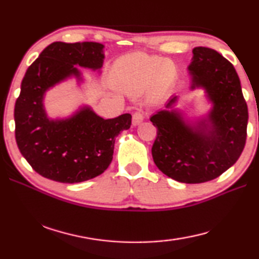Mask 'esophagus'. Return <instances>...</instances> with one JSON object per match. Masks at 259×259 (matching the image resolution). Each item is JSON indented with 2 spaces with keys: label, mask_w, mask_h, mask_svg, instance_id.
<instances>
[{
  "label": "esophagus",
  "mask_w": 259,
  "mask_h": 259,
  "mask_svg": "<svg viewBox=\"0 0 259 259\" xmlns=\"http://www.w3.org/2000/svg\"><path fill=\"white\" fill-rule=\"evenodd\" d=\"M144 119H145V114L143 112H136L133 115V124L138 125L139 123H142Z\"/></svg>",
  "instance_id": "34e87169"
}]
</instances>
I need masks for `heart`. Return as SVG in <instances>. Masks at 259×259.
<instances>
[{
    "mask_svg": "<svg viewBox=\"0 0 259 259\" xmlns=\"http://www.w3.org/2000/svg\"><path fill=\"white\" fill-rule=\"evenodd\" d=\"M176 74L174 61L143 52L122 57L114 67L117 84L135 94L143 93L151 87L156 93H163L172 84Z\"/></svg>",
    "mask_w": 259,
    "mask_h": 259,
    "instance_id": "heart-1",
    "label": "heart"
}]
</instances>
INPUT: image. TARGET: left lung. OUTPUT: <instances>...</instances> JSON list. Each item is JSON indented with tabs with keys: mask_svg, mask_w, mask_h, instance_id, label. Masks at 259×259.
I'll use <instances>...</instances> for the list:
<instances>
[{
	"mask_svg": "<svg viewBox=\"0 0 259 259\" xmlns=\"http://www.w3.org/2000/svg\"><path fill=\"white\" fill-rule=\"evenodd\" d=\"M188 69L192 89L203 87L213 104L208 121L187 125L174 109L153 115L151 122L157 135L152 155L168 177L199 184L219 177L238 161L247 139L248 106L235 68L216 50L194 48ZM176 98L170 99L166 107H171Z\"/></svg>",
	"mask_w": 259,
	"mask_h": 259,
	"instance_id": "left-lung-1",
	"label": "left lung"
}]
</instances>
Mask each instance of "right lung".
Listing matches in <instances>:
<instances>
[{"label": "right lung", "instance_id": "obj_1", "mask_svg": "<svg viewBox=\"0 0 259 259\" xmlns=\"http://www.w3.org/2000/svg\"><path fill=\"white\" fill-rule=\"evenodd\" d=\"M103 48L97 42H54L30 65L15 105V135L30 166L51 181L81 183L103 174L113 159L114 143L131 125L130 114L104 120L83 107L66 120H50L43 108L49 88L80 72L74 65L99 69Z\"/></svg>", "mask_w": 259, "mask_h": 259}]
</instances>
